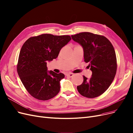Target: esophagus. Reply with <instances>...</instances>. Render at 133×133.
Returning <instances> with one entry per match:
<instances>
[{
  "instance_id": "obj_1",
  "label": "esophagus",
  "mask_w": 133,
  "mask_h": 133,
  "mask_svg": "<svg viewBox=\"0 0 133 133\" xmlns=\"http://www.w3.org/2000/svg\"><path fill=\"white\" fill-rule=\"evenodd\" d=\"M66 76H67V77H68L71 78V77H72L74 76V74H73V73H67V74H66Z\"/></svg>"
}]
</instances>
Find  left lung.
Wrapping results in <instances>:
<instances>
[{"mask_svg":"<svg viewBox=\"0 0 133 133\" xmlns=\"http://www.w3.org/2000/svg\"><path fill=\"white\" fill-rule=\"evenodd\" d=\"M82 45L85 62L92 71V77L83 76V83L77 86L79 94L87 98L99 96L111 85L117 71L116 53L111 43L105 37L89 32L71 36Z\"/></svg>","mask_w":133,"mask_h":133,"instance_id":"left-lung-1","label":"left lung"}]
</instances>
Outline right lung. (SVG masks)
Listing matches in <instances>:
<instances>
[{
  "label": "right lung",
  "mask_w": 133,
  "mask_h": 133,
  "mask_svg": "<svg viewBox=\"0 0 133 133\" xmlns=\"http://www.w3.org/2000/svg\"><path fill=\"white\" fill-rule=\"evenodd\" d=\"M71 39L68 35L45 34L29 38L23 45L17 70L23 84L33 97L47 101L59 92L60 82L65 75L48 71L47 62L55 59Z\"/></svg>",
  "instance_id": "add662e5"
}]
</instances>
